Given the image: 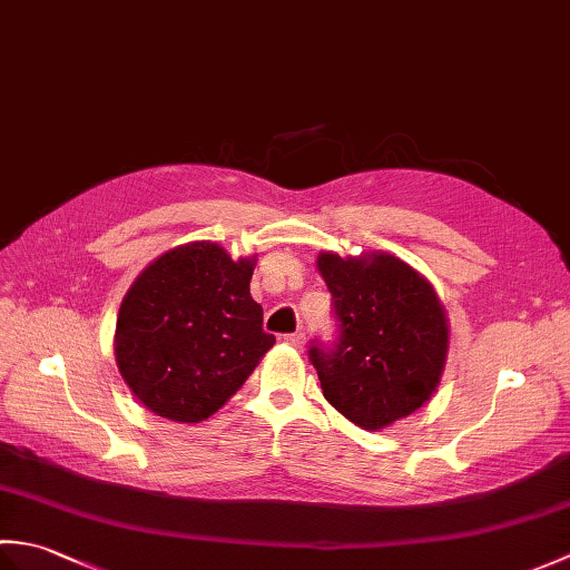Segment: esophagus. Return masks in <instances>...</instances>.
I'll list each match as a JSON object with an SVG mask.
<instances>
[{
    "label": "esophagus",
    "instance_id": "34e87169",
    "mask_svg": "<svg viewBox=\"0 0 570 570\" xmlns=\"http://www.w3.org/2000/svg\"><path fill=\"white\" fill-rule=\"evenodd\" d=\"M284 341L288 343V345H294V347H301L306 343V335L301 333V331H296V333H288V335H284Z\"/></svg>",
    "mask_w": 570,
    "mask_h": 570
}]
</instances>
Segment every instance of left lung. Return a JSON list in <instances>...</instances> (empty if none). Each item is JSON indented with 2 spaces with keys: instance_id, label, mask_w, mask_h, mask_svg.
<instances>
[{
  "instance_id": "1",
  "label": "left lung",
  "mask_w": 570,
  "mask_h": 570,
  "mask_svg": "<svg viewBox=\"0 0 570 570\" xmlns=\"http://www.w3.org/2000/svg\"><path fill=\"white\" fill-rule=\"evenodd\" d=\"M316 264L337 321L335 343L308 350L323 396L365 431L414 414L439 386L448 355L445 311L431 284L384 252H321Z\"/></svg>"
}]
</instances>
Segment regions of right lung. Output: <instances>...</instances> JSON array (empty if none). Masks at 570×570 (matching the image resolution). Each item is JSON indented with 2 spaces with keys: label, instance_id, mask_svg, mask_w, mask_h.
I'll return each instance as SVG.
<instances>
[{
  "label": "right lung",
  "instance_id": "1",
  "mask_svg": "<svg viewBox=\"0 0 570 570\" xmlns=\"http://www.w3.org/2000/svg\"><path fill=\"white\" fill-rule=\"evenodd\" d=\"M254 259L215 242L161 254L122 298L115 331L119 374L139 402L171 421L213 416L259 365L276 337L249 294Z\"/></svg>",
  "mask_w": 570,
  "mask_h": 570
}]
</instances>
